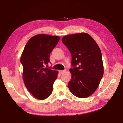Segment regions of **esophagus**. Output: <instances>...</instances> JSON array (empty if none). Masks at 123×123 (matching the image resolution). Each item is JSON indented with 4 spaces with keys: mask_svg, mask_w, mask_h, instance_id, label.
Here are the masks:
<instances>
[{
    "mask_svg": "<svg viewBox=\"0 0 123 123\" xmlns=\"http://www.w3.org/2000/svg\"><path fill=\"white\" fill-rule=\"evenodd\" d=\"M64 72H65V70H59V73L60 74H62L63 73H64Z\"/></svg>",
    "mask_w": 123,
    "mask_h": 123,
    "instance_id": "esophagus-1",
    "label": "esophagus"
}]
</instances>
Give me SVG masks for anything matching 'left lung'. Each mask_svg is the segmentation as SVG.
Returning a JSON list of instances; mask_svg holds the SVG:
<instances>
[{"mask_svg":"<svg viewBox=\"0 0 123 123\" xmlns=\"http://www.w3.org/2000/svg\"><path fill=\"white\" fill-rule=\"evenodd\" d=\"M62 41L71 53L74 66L69 70L72 78L68 88L80 98L91 96L98 87L104 74L100 49L94 39L85 32L64 36Z\"/></svg>","mask_w":123,"mask_h":123,"instance_id":"obj_1","label":"left lung"}]
</instances>
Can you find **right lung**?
Segmentation results:
<instances>
[{
  "instance_id": "add662e5",
  "label": "right lung",
  "mask_w": 123,
  "mask_h": 123,
  "mask_svg": "<svg viewBox=\"0 0 123 123\" xmlns=\"http://www.w3.org/2000/svg\"><path fill=\"white\" fill-rule=\"evenodd\" d=\"M60 37L38 34L32 37L23 51L22 64L24 84L30 93L36 99H47L53 92L54 81L58 71L45 68L50 62L49 56L57 45Z\"/></svg>"
}]
</instances>
